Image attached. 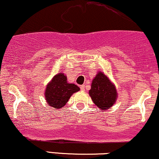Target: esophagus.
<instances>
[{
    "instance_id": "34e87169",
    "label": "esophagus",
    "mask_w": 159,
    "mask_h": 159,
    "mask_svg": "<svg viewBox=\"0 0 159 159\" xmlns=\"http://www.w3.org/2000/svg\"><path fill=\"white\" fill-rule=\"evenodd\" d=\"M80 88H81V91H84V90H85V89H84V85H81V86H80Z\"/></svg>"
}]
</instances>
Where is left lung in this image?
Instances as JSON below:
<instances>
[{
    "instance_id": "8db88e82",
    "label": "left lung",
    "mask_w": 159,
    "mask_h": 159,
    "mask_svg": "<svg viewBox=\"0 0 159 159\" xmlns=\"http://www.w3.org/2000/svg\"><path fill=\"white\" fill-rule=\"evenodd\" d=\"M89 94L93 103L102 111L111 108L117 99L115 86L101 72H98L92 80Z\"/></svg>"
}]
</instances>
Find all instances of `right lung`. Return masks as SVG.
I'll return each mask as SVG.
<instances>
[{
  "label": "right lung",
  "instance_id": "obj_1",
  "mask_svg": "<svg viewBox=\"0 0 159 159\" xmlns=\"http://www.w3.org/2000/svg\"><path fill=\"white\" fill-rule=\"evenodd\" d=\"M79 90L77 85L67 83V76L61 73L54 76L48 84L45 92V100L50 106L58 109L65 106L72 94Z\"/></svg>",
  "mask_w": 159,
  "mask_h": 159
}]
</instances>
